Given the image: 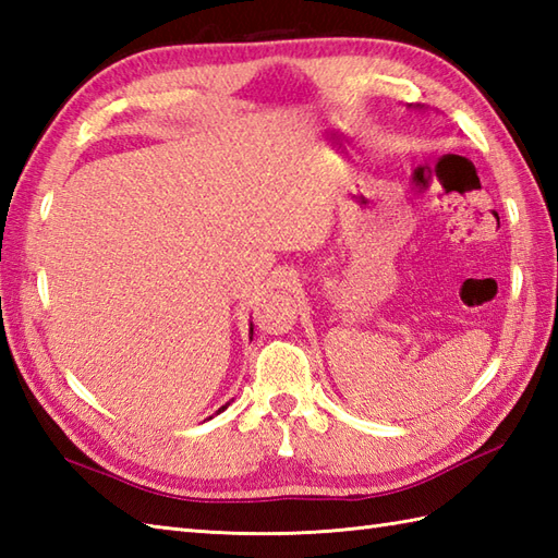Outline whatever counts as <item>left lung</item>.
Wrapping results in <instances>:
<instances>
[{
  "label": "left lung",
  "mask_w": 558,
  "mask_h": 558,
  "mask_svg": "<svg viewBox=\"0 0 558 558\" xmlns=\"http://www.w3.org/2000/svg\"><path fill=\"white\" fill-rule=\"evenodd\" d=\"M417 108H420V105H417Z\"/></svg>",
  "instance_id": "left-lung-1"
}]
</instances>
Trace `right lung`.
Segmentation results:
<instances>
[{
	"label": "right lung",
	"instance_id": "right-lung-1",
	"mask_svg": "<svg viewBox=\"0 0 558 558\" xmlns=\"http://www.w3.org/2000/svg\"><path fill=\"white\" fill-rule=\"evenodd\" d=\"M252 333H254V328H252ZM228 405H230V402H228ZM228 405H222V408H220V410H218V412H216V414H220V412H222V410H228Z\"/></svg>",
	"mask_w": 558,
	"mask_h": 558
}]
</instances>
